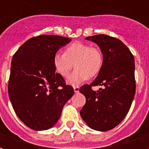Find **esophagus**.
Instances as JSON below:
<instances>
[{"label": "esophagus", "instance_id": "34e87169", "mask_svg": "<svg viewBox=\"0 0 149 149\" xmlns=\"http://www.w3.org/2000/svg\"><path fill=\"white\" fill-rule=\"evenodd\" d=\"M73 88H74L75 93H78V92H79V89H80V88L78 87V86H74Z\"/></svg>", "mask_w": 149, "mask_h": 149}]
</instances>
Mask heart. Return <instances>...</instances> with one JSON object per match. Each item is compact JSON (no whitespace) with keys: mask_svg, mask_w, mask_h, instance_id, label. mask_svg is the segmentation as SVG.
Here are the masks:
<instances>
[{"mask_svg":"<svg viewBox=\"0 0 149 149\" xmlns=\"http://www.w3.org/2000/svg\"><path fill=\"white\" fill-rule=\"evenodd\" d=\"M52 61L56 71L63 77H68L75 65L76 69L68 78V82L78 84L100 72L103 67L104 56L98 47L76 42L68 45L64 53H56Z\"/></svg>","mask_w":149,"mask_h":149,"instance_id":"1","label":"heart"}]
</instances>
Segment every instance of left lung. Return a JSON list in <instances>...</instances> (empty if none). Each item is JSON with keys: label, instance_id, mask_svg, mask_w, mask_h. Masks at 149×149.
<instances>
[{"label": "left lung", "instance_id": "left-lung-1", "mask_svg": "<svg viewBox=\"0 0 149 149\" xmlns=\"http://www.w3.org/2000/svg\"><path fill=\"white\" fill-rule=\"evenodd\" d=\"M97 43L104 56L103 67L90 84L79 89L86 98L82 119L97 131L111 130L124 120L136 93L134 56L120 40L104 34L86 37ZM103 89L93 91L91 87Z\"/></svg>", "mask_w": 149, "mask_h": 149}]
</instances>
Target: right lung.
I'll return each mask as SVG.
<instances>
[{
	"instance_id": "add662e5",
	"label": "right lung",
	"mask_w": 149,
	"mask_h": 149,
	"mask_svg": "<svg viewBox=\"0 0 149 149\" xmlns=\"http://www.w3.org/2000/svg\"><path fill=\"white\" fill-rule=\"evenodd\" d=\"M70 41L61 36L40 35L25 41L13 56L9 100L19 119L33 130L52 128L74 94L73 88L56 72L52 61L56 52Z\"/></svg>"
}]
</instances>
